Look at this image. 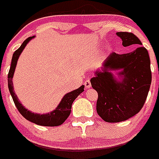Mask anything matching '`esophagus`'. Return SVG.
<instances>
[{
    "label": "esophagus",
    "mask_w": 159,
    "mask_h": 159,
    "mask_svg": "<svg viewBox=\"0 0 159 159\" xmlns=\"http://www.w3.org/2000/svg\"><path fill=\"white\" fill-rule=\"evenodd\" d=\"M84 87H85L86 89H89V88L91 87V83H90L89 80H86L84 81Z\"/></svg>",
    "instance_id": "obj_1"
}]
</instances>
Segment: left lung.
<instances>
[{
	"instance_id": "8db88e82",
	"label": "left lung",
	"mask_w": 159,
	"mask_h": 159,
	"mask_svg": "<svg viewBox=\"0 0 159 159\" xmlns=\"http://www.w3.org/2000/svg\"><path fill=\"white\" fill-rule=\"evenodd\" d=\"M116 35L123 47L138 48L121 55L111 52L90 80L98 94L97 112L107 122L124 121L138 113L145 102L152 80L148 52L139 39L127 32H118Z\"/></svg>"
}]
</instances>
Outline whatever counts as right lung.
I'll use <instances>...</instances> for the list:
<instances>
[{"instance_id":"add662e5","label":"right lung","mask_w":159,"mask_h":159,"mask_svg":"<svg viewBox=\"0 0 159 159\" xmlns=\"http://www.w3.org/2000/svg\"><path fill=\"white\" fill-rule=\"evenodd\" d=\"M34 38H35V36L28 38L23 43L22 45L20 46V48L14 52L12 60H11V68H10L8 74L9 90H10V93H11V97L13 98L15 106H16L17 109L19 110V111L21 113V115L25 119H27L29 121H31V122L39 125H43V126H57V125L63 124L65 122V120L68 118V116L70 114V111H71V107L73 102L75 101V99L78 97L79 95L81 93L84 92V85H81L77 89H75L71 91V92L67 93L66 94H65L64 97L62 98V99L60 102V103L58 104V106L53 111H50L48 113H34V112H32L31 111H29V110L25 108V107L22 105V103L20 102V101L18 98L17 95L15 94V91H14L12 80H13L15 67H16V65H17L18 60H19L20 54L22 53L26 45Z\"/></svg>"}]
</instances>
